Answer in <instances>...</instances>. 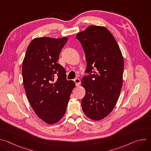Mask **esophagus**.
I'll list each match as a JSON object with an SVG mask.
<instances>
[{
	"label": "esophagus",
	"mask_w": 151,
	"mask_h": 151,
	"mask_svg": "<svg viewBox=\"0 0 151 151\" xmlns=\"http://www.w3.org/2000/svg\"><path fill=\"white\" fill-rule=\"evenodd\" d=\"M74 82L75 83L76 86H79L81 84V80L79 78H76L74 79Z\"/></svg>",
	"instance_id": "obj_1"
}]
</instances>
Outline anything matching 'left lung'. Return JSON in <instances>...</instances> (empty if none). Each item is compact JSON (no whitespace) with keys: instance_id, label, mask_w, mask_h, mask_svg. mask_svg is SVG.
Instances as JSON below:
<instances>
[{"instance_id":"obj_1","label":"left lung","mask_w":151,"mask_h":151,"mask_svg":"<svg viewBox=\"0 0 151 151\" xmlns=\"http://www.w3.org/2000/svg\"><path fill=\"white\" fill-rule=\"evenodd\" d=\"M85 54L87 73L82 78L85 114L100 120L113 110L122 85L124 60L112 33L106 27L90 26L76 35Z\"/></svg>"}]
</instances>
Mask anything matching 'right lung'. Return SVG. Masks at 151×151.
Here are the masks:
<instances>
[{
  "label": "right lung",
  "mask_w": 151,
  "mask_h": 151,
  "mask_svg": "<svg viewBox=\"0 0 151 151\" xmlns=\"http://www.w3.org/2000/svg\"><path fill=\"white\" fill-rule=\"evenodd\" d=\"M68 37L34 39L27 49L22 66L27 97L36 114L44 122L54 124L64 115L73 88L66 70L57 63Z\"/></svg>",
  "instance_id": "obj_1"
}]
</instances>
